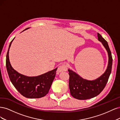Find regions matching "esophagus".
<instances>
[{
    "instance_id": "34e87169",
    "label": "esophagus",
    "mask_w": 120,
    "mask_h": 120,
    "mask_svg": "<svg viewBox=\"0 0 120 120\" xmlns=\"http://www.w3.org/2000/svg\"><path fill=\"white\" fill-rule=\"evenodd\" d=\"M68 66L67 64H61L57 69V73L59 74L60 72L61 71H66L68 70Z\"/></svg>"
}]
</instances>
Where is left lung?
Instances as JSON below:
<instances>
[{
	"label": "left lung",
	"mask_w": 120,
	"mask_h": 120,
	"mask_svg": "<svg viewBox=\"0 0 120 120\" xmlns=\"http://www.w3.org/2000/svg\"><path fill=\"white\" fill-rule=\"evenodd\" d=\"M99 41L101 42L108 54V64L106 71L100 77L94 80L83 79L75 72L68 69L69 88L70 93L74 98L78 100H87L98 96L104 90L111 73L112 59V53L107 41L98 33Z\"/></svg>",
	"instance_id": "8db88e82"
}]
</instances>
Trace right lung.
Returning a JSON list of instances; mask_svg holds the SVG:
<instances>
[{"instance_id": "add662e5", "label": "right lung", "mask_w": 120, "mask_h": 120, "mask_svg": "<svg viewBox=\"0 0 120 120\" xmlns=\"http://www.w3.org/2000/svg\"><path fill=\"white\" fill-rule=\"evenodd\" d=\"M28 28L30 27L23 31ZM14 38L10 43L6 59V68L11 82L18 91L25 97L34 99L45 96L49 93L56 77L57 68L36 77H28L19 74L12 67L9 59L10 47Z\"/></svg>"}]
</instances>
